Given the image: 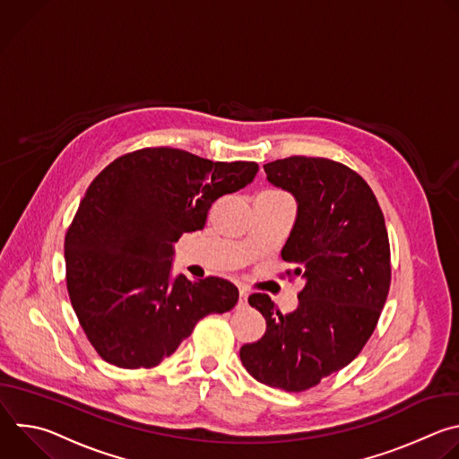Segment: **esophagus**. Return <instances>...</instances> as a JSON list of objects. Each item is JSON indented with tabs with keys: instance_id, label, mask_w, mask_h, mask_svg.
<instances>
[{
	"instance_id": "obj_1",
	"label": "esophagus",
	"mask_w": 459,
	"mask_h": 459,
	"mask_svg": "<svg viewBox=\"0 0 459 459\" xmlns=\"http://www.w3.org/2000/svg\"><path fill=\"white\" fill-rule=\"evenodd\" d=\"M247 298H248V292L245 287H239V301H238V307H245L247 305Z\"/></svg>"
}]
</instances>
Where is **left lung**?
<instances>
[{"label": "left lung", "mask_w": 459, "mask_h": 459, "mask_svg": "<svg viewBox=\"0 0 459 459\" xmlns=\"http://www.w3.org/2000/svg\"><path fill=\"white\" fill-rule=\"evenodd\" d=\"M264 169L298 204L281 257L305 285L289 314L267 294L248 298L267 331L239 358L259 383L301 392L347 367L374 333L390 287L388 234L374 192L349 167L292 156Z\"/></svg>", "instance_id": "obj_1"}]
</instances>
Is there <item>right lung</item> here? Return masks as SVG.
<instances>
[{
    "instance_id": "add662e5",
    "label": "right lung",
    "mask_w": 459,
    "mask_h": 459,
    "mask_svg": "<svg viewBox=\"0 0 459 459\" xmlns=\"http://www.w3.org/2000/svg\"><path fill=\"white\" fill-rule=\"evenodd\" d=\"M255 172L254 161L158 147L125 154L96 176L65 236V265L82 329L107 363L156 367L202 317L238 303L223 278H172L174 243L202 230L211 205Z\"/></svg>"
}]
</instances>
